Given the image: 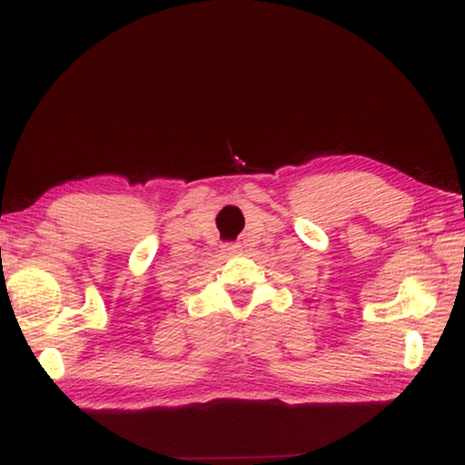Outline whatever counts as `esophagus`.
Returning <instances> with one entry per match:
<instances>
[{
  "label": "esophagus",
  "mask_w": 465,
  "mask_h": 465,
  "mask_svg": "<svg viewBox=\"0 0 465 465\" xmlns=\"http://www.w3.org/2000/svg\"><path fill=\"white\" fill-rule=\"evenodd\" d=\"M222 252L228 253V255H237V253L243 252V247L237 245V243H231V245H224V249H222Z\"/></svg>",
  "instance_id": "obj_1"
}]
</instances>
